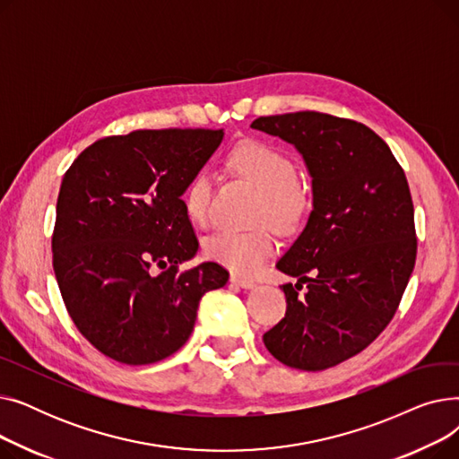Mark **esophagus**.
I'll return each instance as SVG.
<instances>
[{
    "label": "esophagus",
    "instance_id": "34e87169",
    "mask_svg": "<svg viewBox=\"0 0 459 459\" xmlns=\"http://www.w3.org/2000/svg\"><path fill=\"white\" fill-rule=\"evenodd\" d=\"M230 282H232V284H238V286H242V288H253V286H255V281H253V279L239 277V275H236V273L230 275Z\"/></svg>",
    "mask_w": 459,
    "mask_h": 459
}]
</instances>
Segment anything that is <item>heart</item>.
Listing matches in <instances>:
<instances>
[{"label":"heart","instance_id":"1","mask_svg":"<svg viewBox=\"0 0 459 459\" xmlns=\"http://www.w3.org/2000/svg\"><path fill=\"white\" fill-rule=\"evenodd\" d=\"M230 171L260 191L256 221H270L279 230H294L308 212V199L299 186L296 161L264 141L238 144L229 154ZM184 210L193 223L204 225L210 215L212 177L199 171L182 193ZM275 249L268 229L232 230L221 229L204 242V255L239 275L256 273Z\"/></svg>","mask_w":459,"mask_h":459}]
</instances>
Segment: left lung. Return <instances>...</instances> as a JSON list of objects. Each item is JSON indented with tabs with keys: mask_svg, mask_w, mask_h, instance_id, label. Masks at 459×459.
<instances>
[{
	"mask_svg": "<svg viewBox=\"0 0 459 459\" xmlns=\"http://www.w3.org/2000/svg\"><path fill=\"white\" fill-rule=\"evenodd\" d=\"M251 128L294 144L315 197L277 262L298 282L282 284L284 318L262 339L286 367L325 370L370 346L394 316L417 258L411 191L387 143L357 120L298 111L258 117Z\"/></svg>",
	"mask_w": 459,
	"mask_h": 459,
	"instance_id": "obj_1",
	"label": "left lung"
}]
</instances>
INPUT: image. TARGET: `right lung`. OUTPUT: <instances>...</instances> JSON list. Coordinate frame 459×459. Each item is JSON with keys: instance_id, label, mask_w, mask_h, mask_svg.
<instances>
[{"instance_id": "1", "label": "right lung", "mask_w": 459, "mask_h": 459, "mask_svg": "<svg viewBox=\"0 0 459 459\" xmlns=\"http://www.w3.org/2000/svg\"><path fill=\"white\" fill-rule=\"evenodd\" d=\"M223 130H135L94 141L63 177L52 236L68 315L117 363L152 365L178 351L201 298L221 288L217 262L180 268L199 249L182 193Z\"/></svg>"}]
</instances>
